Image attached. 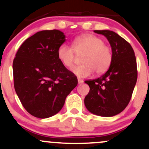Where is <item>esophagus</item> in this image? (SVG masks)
Segmentation results:
<instances>
[{"instance_id": "34e87169", "label": "esophagus", "mask_w": 149, "mask_h": 149, "mask_svg": "<svg viewBox=\"0 0 149 149\" xmlns=\"http://www.w3.org/2000/svg\"><path fill=\"white\" fill-rule=\"evenodd\" d=\"M84 82V81L82 80V79H78V83H79V84H82Z\"/></svg>"}]
</instances>
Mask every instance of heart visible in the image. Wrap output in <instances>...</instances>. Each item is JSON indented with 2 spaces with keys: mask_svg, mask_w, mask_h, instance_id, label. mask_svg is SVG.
<instances>
[{
  "mask_svg": "<svg viewBox=\"0 0 149 149\" xmlns=\"http://www.w3.org/2000/svg\"><path fill=\"white\" fill-rule=\"evenodd\" d=\"M76 54L84 55L81 59L83 65L72 69L73 73L81 79L88 77L94 71L99 75L105 73L113 59L112 48L104 45L102 39L93 34H84L75 39L73 48L63 44L57 51L58 60L68 68L73 67Z\"/></svg>",
  "mask_w": 149,
  "mask_h": 149,
  "instance_id": "heart-1",
  "label": "heart"
}]
</instances>
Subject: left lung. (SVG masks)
Masks as SVG:
<instances>
[{"mask_svg": "<svg viewBox=\"0 0 149 149\" xmlns=\"http://www.w3.org/2000/svg\"><path fill=\"white\" fill-rule=\"evenodd\" d=\"M94 31L107 39L113 59L103 76L85 81L90 90L84 104L94 115L112 117L124 110L131 99L138 76L136 56L131 45L117 33L109 30Z\"/></svg>", "mask_w": 149, "mask_h": 149, "instance_id": "obj_1", "label": "left lung"}]
</instances>
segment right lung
I'll return each instance as SVG.
<instances>
[{"instance_id":"add662e5","label":"right lung","mask_w":149,"mask_h":149,"mask_svg":"<svg viewBox=\"0 0 149 149\" xmlns=\"http://www.w3.org/2000/svg\"><path fill=\"white\" fill-rule=\"evenodd\" d=\"M65 42L60 30L38 31L22 43L13 60L15 91L25 109L36 118L59 112L78 84L58 58V47Z\"/></svg>"}]
</instances>
